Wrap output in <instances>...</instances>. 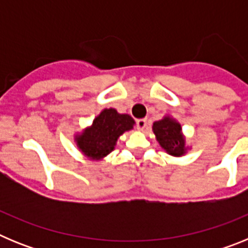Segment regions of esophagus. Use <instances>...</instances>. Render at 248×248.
Wrapping results in <instances>:
<instances>
[{"label":"esophagus","mask_w":248,"mask_h":248,"mask_svg":"<svg viewBox=\"0 0 248 248\" xmlns=\"http://www.w3.org/2000/svg\"><path fill=\"white\" fill-rule=\"evenodd\" d=\"M146 125H148V120L146 119H138L137 120V128L139 129V130H144V129L146 128Z\"/></svg>","instance_id":"obj_1"}]
</instances>
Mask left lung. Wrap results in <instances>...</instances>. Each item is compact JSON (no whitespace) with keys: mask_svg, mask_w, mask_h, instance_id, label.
Listing matches in <instances>:
<instances>
[{"mask_svg":"<svg viewBox=\"0 0 248 248\" xmlns=\"http://www.w3.org/2000/svg\"><path fill=\"white\" fill-rule=\"evenodd\" d=\"M153 131L160 146L171 156H183L187 153L189 146H186V140L183 134L181 124L174 118L164 117L153 124Z\"/></svg>","mask_w":248,"mask_h":248,"instance_id":"obj_1","label":"left lung"}]
</instances>
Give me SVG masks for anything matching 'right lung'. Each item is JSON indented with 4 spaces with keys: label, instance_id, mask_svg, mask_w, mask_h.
I'll use <instances>...</instances> for the list:
<instances>
[{
    "label": "right lung",
    "instance_id": "1",
    "mask_svg": "<svg viewBox=\"0 0 248 248\" xmlns=\"http://www.w3.org/2000/svg\"><path fill=\"white\" fill-rule=\"evenodd\" d=\"M134 119L114 108L104 109L94 118L92 125L74 135V141L89 160L99 161L114 150L122 134L134 128Z\"/></svg>",
    "mask_w": 248,
    "mask_h": 248
}]
</instances>
